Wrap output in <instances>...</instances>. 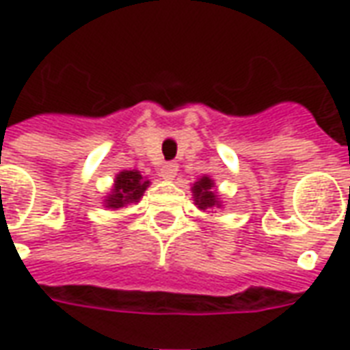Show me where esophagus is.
I'll list each match as a JSON object with an SVG mask.
<instances>
[{"label": "esophagus", "mask_w": 350, "mask_h": 350, "mask_svg": "<svg viewBox=\"0 0 350 350\" xmlns=\"http://www.w3.org/2000/svg\"><path fill=\"white\" fill-rule=\"evenodd\" d=\"M176 174H178V165L176 163H165L159 168V176L163 180H174Z\"/></svg>", "instance_id": "esophagus-1"}]
</instances>
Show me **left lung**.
I'll use <instances>...</instances> for the list:
<instances>
[{
  "mask_svg": "<svg viewBox=\"0 0 350 350\" xmlns=\"http://www.w3.org/2000/svg\"><path fill=\"white\" fill-rule=\"evenodd\" d=\"M215 185H213L212 178H208V176H202L198 182L193 183V198H195V204L200 208V210H212V208H219V197H217V193L213 189Z\"/></svg>",
  "mask_w": 350,
  "mask_h": 350,
  "instance_id": "8db88e82",
  "label": "left lung"
}]
</instances>
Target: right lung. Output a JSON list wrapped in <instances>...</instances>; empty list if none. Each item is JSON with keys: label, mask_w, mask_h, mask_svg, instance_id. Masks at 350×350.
Here are the masks:
<instances>
[{"label": "right lung", "mask_w": 350, "mask_h": 350, "mask_svg": "<svg viewBox=\"0 0 350 350\" xmlns=\"http://www.w3.org/2000/svg\"><path fill=\"white\" fill-rule=\"evenodd\" d=\"M148 185H150V180H146L138 170H122L116 176L110 195L105 198V206L118 210L131 202H138L144 195V191L148 189Z\"/></svg>", "instance_id": "obj_1"}]
</instances>
